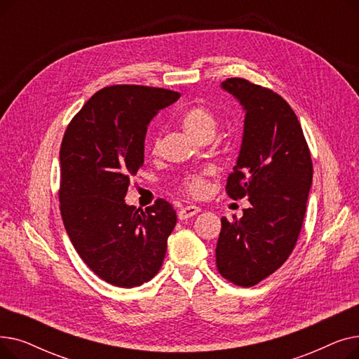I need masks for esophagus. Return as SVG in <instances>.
Segmentation results:
<instances>
[{
	"instance_id": "34e87169",
	"label": "esophagus",
	"mask_w": 359,
	"mask_h": 359,
	"mask_svg": "<svg viewBox=\"0 0 359 359\" xmlns=\"http://www.w3.org/2000/svg\"><path fill=\"white\" fill-rule=\"evenodd\" d=\"M198 212H201L199 206H196V205H186L184 208H182V210L179 211V218H180V219H187V218H191V217L196 215Z\"/></svg>"
}]
</instances>
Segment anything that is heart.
Segmentation results:
<instances>
[{
    "label": "heart",
    "mask_w": 359,
    "mask_h": 359,
    "mask_svg": "<svg viewBox=\"0 0 359 359\" xmlns=\"http://www.w3.org/2000/svg\"><path fill=\"white\" fill-rule=\"evenodd\" d=\"M180 123L191 137H194L195 140H202L214 135V132L217 129V116L211 107L199 103L191 106L182 113ZM157 140H154L153 144H151L153 151L157 149ZM182 187L186 194H189L192 196H202L206 192L208 182H206L205 175L195 173L184 177Z\"/></svg>",
    "instance_id": "b5f03b06"
}]
</instances>
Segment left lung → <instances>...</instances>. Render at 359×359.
Returning a JSON list of instances; mask_svg holds the SVG:
<instances>
[{"mask_svg": "<svg viewBox=\"0 0 359 359\" xmlns=\"http://www.w3.org/2000/svg\"><path fill=\"white\" fill-rule=\"evenodd\" d=\"M221 87L240 102L244 134L227 179L229 196L249 198L240 219L221 218L217 269L238 287H253L292 253L307 208L313 163L303 128L291 106L271 88L244 79Z\"/></svg>", "mask_w": 359, "mask_h": 359, "instance_id": "1", "label": "left lung"}]
</instances>
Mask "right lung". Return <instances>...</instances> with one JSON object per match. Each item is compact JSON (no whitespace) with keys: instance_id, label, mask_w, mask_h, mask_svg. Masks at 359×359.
<instances>
[{"instance_id":"obj_1","label":"right lung","mask_w":359,"mask_h":359,"mask_svg":"<svg viewBox=\"0 0 359 359\" xmlns=\"http://www.w3.org/2000/svg\"><path fill=\"white\" fill-rule=\"evenodd\" d=\"M180 93L116 84L99 90L62 138L60 210L74 249L109 284L134 288L153 279L177 215L164 199L145 211L125 203L144 164L147 125Z\"/></svg>"}]
</instances>
